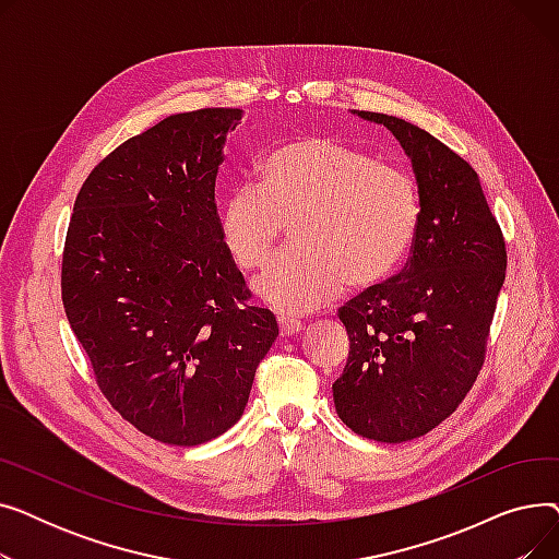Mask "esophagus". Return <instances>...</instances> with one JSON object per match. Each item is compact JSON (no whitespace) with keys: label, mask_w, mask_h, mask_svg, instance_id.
<instances>
[{"label":"esophagus","mask_w":559,"mask_h":559,"mask_svg":"<svg viewBox=\"0 0 559 559\" xmlns=\"http://www.w3.org/2000/svg\"><path fill=\"white\" fill-rule=\"evenodd\" d=\"M278 331L283 337H289V335H297L304 331V324L299 319H292V317H278Z\"/></svg>","instance_id":"1"}]
</instances>
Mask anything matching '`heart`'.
<instances>
[{
    "instance_id": "b5f03b06",
    "label": "heart",
    "mask_w": 559,
    "mask_h": 559,
    "mask_svg": "<svg viewBox=\"0 0 559 559\" xmlns=\"http://www.w3.org/2000/svg\"><path fill=\"white\" fill-rule=\"evenodd\" d=\"M421 222L413 176L333 138L289 140L222 203L219 240L235 267H262L285 226L297 249L270 262L255 295L281 314H308L346 289L385 283L407 258Z\"/></svg>"
}]
</instances>
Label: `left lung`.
<instances>
[{"mask_svg": "<svg viewBox=\"0 0 559 559\" xmlns=\"http://www.w3.org/2000/svg\"><path fill=\"white\" fill-rule=\"evenodd\" d=\"M354 115L401 142L421 222L405 270L340 308L350 346L333 401L350 430L401 444L451 417L472 390L508 253L472 165L394 115Z\"/></svg>", "mask_w": 559, "mask_h": 559, "instance_id": "left-lung-1", "label": "left lung"}]
</instances>
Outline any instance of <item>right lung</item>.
<instances>
[{"label": "right lung", "mask_w": 559, "mask_h": 559, "mask_svg": "<svg viewBox=\"0 0 559 559\" xmlns=\"http://www.w3.org/2000/svg\"><path fill=\"white\" fill-rule=\"evenodd\" d=\"M240 108L176 112L87 176L63 251V306L99 390L140 432L197 447L245 413L278 337L217 230L215 179Z\"/></svg>", "instance_id": "1"}]
</instances>
